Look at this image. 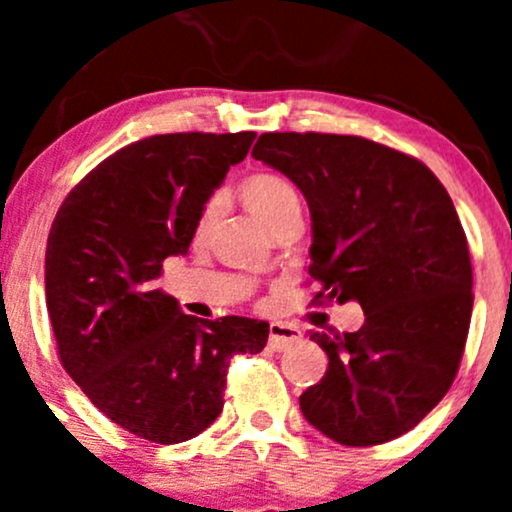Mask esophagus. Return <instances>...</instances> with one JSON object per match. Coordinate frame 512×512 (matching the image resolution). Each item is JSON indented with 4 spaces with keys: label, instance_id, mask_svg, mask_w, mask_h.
Returning a JSON list of instances; mask_svg holds the SVG:
<instances>
[{
    "label": "esophagus",
    "instance_id": "34e87169",
    "mask_svg": "<svg viewBox=\"0 0 512 512\" xmlns=\"http://www.w3.org/2000/svg\"><path fill=\"white\" fill-rule=\"evenodd\" d=\"M298 339H301V330L298 327L286 325V322H272L269 325V346L274 351L286 349V346L298 342Z\"/></svg>",
    "mask_w": 512,
    "mask_h": 512
}]
</instances>
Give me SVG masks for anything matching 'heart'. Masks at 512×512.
<instances>
[{"instance_id": "1", "label": "heart", "mask_w": 512, "mask_h": 512, "mask_svg": "<svg viewBox=\"0 0 512 512\" xmlns=\"http://www.w3.org/2000/svg\"><path fill=\"white\" fill-rule=\"evenodd\" d=\"M238 197L240 202L245 204V209L272 233L279 231L291 216L301 214V199H298V192L293 190L289 180H284L276 173L248 175V178L238 185ZM216 216H219V209H216L214 202H209L197 219V243H207L211 231H214L216 226Z\"/></svg>"}]
</instances>
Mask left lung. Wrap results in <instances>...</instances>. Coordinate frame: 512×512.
Here are the masks:
<instances>
[{"label":"left lung","mask_w":512,"mask_h":512,"mask_svg":"<svg viewBox=\"0 0 512 512\" xmlns=\"http://www.w3.org/2000/svg\"><path fill=\"white\" fill-rule=\"evenodd\" d=\"M310 207L317 303L356 301V332H310L330 366L301 395L327 438L368 448L411 431L450 390L472 317L455 204L414 156L351 134L267 132L252 149Z\"/></svg>","instance_id":"8db88e82"}]
</instances>
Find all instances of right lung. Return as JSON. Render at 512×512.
Returning <instances> with one entry per match:
<instances>
[{
  "mask_svg": "<svg viewBox=\"0 0 512 512\" xmlns=\"http://www.w3.org/2000/svg\"><path fill=\"white\" fill-rule=\"evenodd\" d=\"M255 132L156 134L98 163L52 221L45 296L57 354L110 421L151 443L199 436L223 409L228 363L269 325L197 320L154 281L185 255L199 214Z\"/></svg>",
  "mask_w": 512,
  "mask_h": 512,
  "instance_id": "1",
  "label": "right lung"
}]
</instances>
